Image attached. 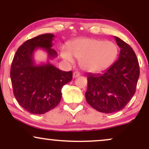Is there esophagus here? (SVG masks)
I'll return each mask as SVG.
<instances>
[{"label":"esophagus","mask_w":149,"mask_h":149,"mask_svg":"<svg viewBox=\"0 0 149 149\" xmlns=\"http://www.w3.org/2000/svg\"><path fill=\"white\" fill-rule=\"evenodd\" d=\"M79 76H80V73L78 72V71H74L73 73V77L74 78H77V77H78Z\"/></svg>","instance_id":"34e87169"}]
</instances>
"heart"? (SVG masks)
Returning a JSON list of instances; mask_svg holds the SVG:
<instances>
[{"label": "heart", "instance_id": "1", "mask_svg": "<svg viewBox=\"0 0 149 149\" xmlns=\"http://www.w3.org/2000/svg\"><path fill=\"white\" fill-rule=\"evenodd\" d=\"M68 49L69 51L61 50L63 59L72 62L73 56L79 60L80 67L90 73L107 69L113 62L118 54L117 47L113 42L99 39H78L71 42Z\"/></svg>", "mask_w": 149, "mask_h": 149}]
</instances>
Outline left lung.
Here are the masks:
<instances>
[{"label":"left lung","mask_w":149,"mask_h":149,"mask_svg":"<svg viewBox=\"0 0 149 149\" xmlns=\"http://www.w3.org/2000/svg\"><path fill=\"white\" fill-rule=\"evenodd\" d=\"M120 48L118 59L102 73L88 75L87 102L105 113L122 110L134 95L139 77V65L133 49L115 36Z\"/></svg>","instance_id":"obj_1"}]
</instances>
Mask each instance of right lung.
Here are the masks:
<instances>
[{"label":"right lung","instance_id":"add662e5","mask_svg":"<svg viewBox=\"0 0 149 149\" xmlns=\"http://www.w3.org/2000/svg\"><path fill=\"white\" fill-rule=\"evenodd\" d=\"M54 36L45 33L24 42L15 53L10 78L17 101L32 114H43L55 108L61 98V88L72 80V71H63L50 64L37 65L34 52L43 49L52 59L57 53L52 47Z\"/></svg>","mask_w":149,"mask_h":149}]
</instances>
